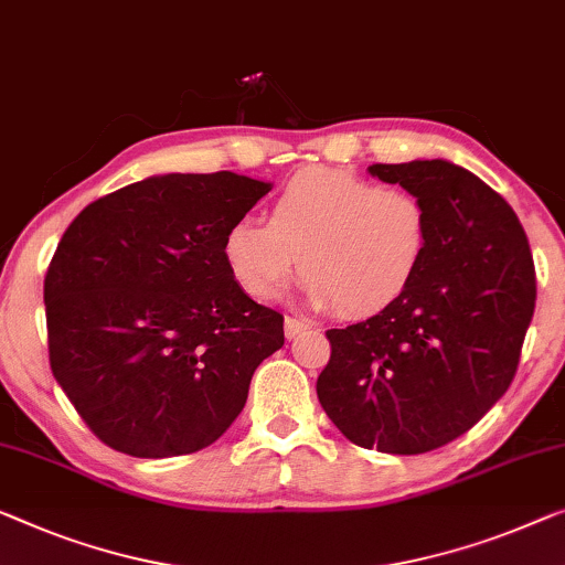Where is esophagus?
I'll use <instances>...</instances> for the list:
<instances>
[{"label":"esophagus","mask_w":565,"mask_h":565,"mask_svg":"<svg viewBox=\"0 0 565 565\" xmlns=\"http://www.w3.org/2000/svg\"><path fill=\"white\" fill-rule=\"evenodd\" d=\"M305 330H309V324L305 322V319H297V317H286V322H284V334H286V340H297V337L305 332Z\"/></svg>","instance_id":"esophagus-1"}]
</instances>
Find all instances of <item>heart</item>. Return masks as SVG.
<instances>
[{
  "label": "heart",
  "instance_id": "heart-1",
  "mask_svg": "<svg viewBox=\"0 0 565 565\" xmlns=\"http://www.w3.org/2000/svg\"><path fill=\"white\" fill-rule=\"evenodd\" d=\"M428 250V213L414 192L363 174L309 167L271 202L268 223L241 217L223 238L233 279L276 299L301 264L311 307L370 317L411 289Z\"/></svg>",
  "mask_w": 565,
  "mask_h": 565
}]
</instances>
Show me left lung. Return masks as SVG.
<instances>
[{"label":"left lung","instance_id":"left-lung-1","mask_svg":"<svg viewBox=\"0 0 565 565\" xmlns=\"http://www.w3.org/2000/svg\"><path fill=\"white\" fill-rule=\"evenodd\" d=\"M424 202L428 250L393 307L327 330L324 414L363 449L424 454L467 434L510 388L535 309V266L515 210L446 159L373 164Z\"/></svg>","mask_w":565,"mask_h":565}]
</instances>
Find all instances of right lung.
<instances>
[{
    "label": "right lung",
    "mask_w": 565,
    "mask_h": 565,
    "mask_svg": "<svg viewBox=\"0 0 565 565\" xmlns=\"http://www.w3.org/2000/svg\"><path fill=\"white\" fill-rule=\"evenodd\" d=\"M268 190L235 172L157 174L67 225L45 276L50 367L106 446L192 454L246 406L284 317L233 279L223 238Z\"/></svg>",
    "instance_id": "right-lung-1"
}]
</instances>
